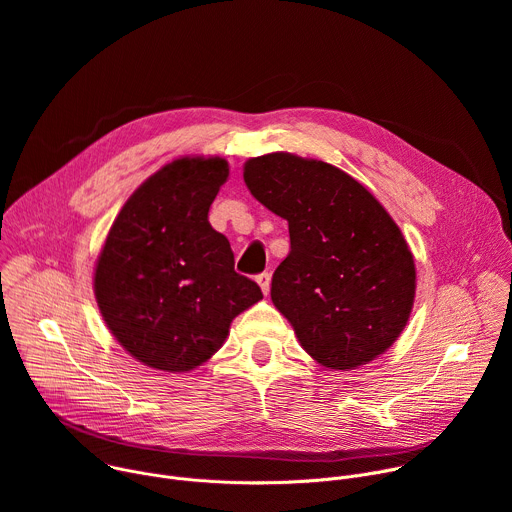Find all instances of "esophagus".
Segmentation results:
<instances>
[{
	"label": "esophagus",
	"mask_w": 512,
	"mask_h": 512,
	"mask_svg": "<svg viewBox=\"0 0 512 512\" xmlns=\"http://www.w3.org/2000/svg\"><path fill=\"white\" fill-rule=\"evenodd\" d=\"M257 283H259L263 294L267 296V294H269V285H271V273H267V271L259 273V275H257Z\"/></svg>",
	"instance_id": "1"
}]
</instances>
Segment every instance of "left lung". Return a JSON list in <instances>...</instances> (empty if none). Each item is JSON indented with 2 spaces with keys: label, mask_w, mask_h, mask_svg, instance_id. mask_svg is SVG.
<instances>
[{
  "label": "left lung",
  "mask_w": 512,
  "mask_h": 512,
  "mask_svg": "<svg viewBox=\"0 0 512 512\" xmlns=\"http://www.w3.org/2000/svg\"><path fill=\"white\" fill-rule=\"evenodd\" d=\"M251 194L289 225V255L271 300L302 348L326 369L352 371L403 332L415 298L413 255L381 202L346 172L294 154L251 158Z\"/></svg>",
  "instance_id": "8db88e82"
}]
</instances>
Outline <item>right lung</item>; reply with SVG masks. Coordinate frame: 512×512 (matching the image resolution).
I'll return each mask as SVG.
<instances>
[{
	"instance_id": "obj_1",
	"label": "right lung",
	"mask_w": 512,
	"mask_h": 512,
	"mask_svg": "<svg viewBox=\"0 0 512 512\" xmlns=\"http://www.w3.org/2000/svg\"><path fill=\"white\" fill-rule=\"evenodd\" d=\"M229 178L223 158H180L123 204L95 267V298L117 342L145 367L186 373L257 304L259 285L235 271L208 210Z\"/></svg>"
}]
</instances>
